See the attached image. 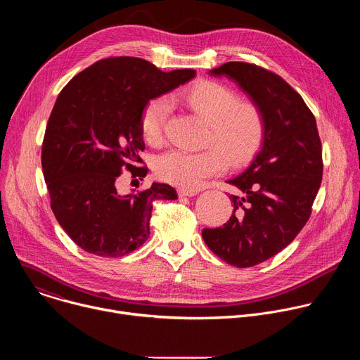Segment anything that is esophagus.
<instances>
[{
  "mask_svg": "<svg viewBox=\"0 0 360 360\" xmlns=\"http://www.w3.org/2000/svg\"><path fill=\"white\" fill-rule=\"evenodd\" d=\"M178 195H179V196H195V195H196V191L181 188V189H178Z\"/></svg>",
  "mask_w": 360,
  "mask_h": 360,
  "instance_id": "34e87169",
  "label": "esophagus"
}]
</instances>
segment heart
I'll return each instance as SVG.
<instances>
[{"label": "heart", "mask_w": 360, "mask_h": 360, "mask_svg": "<svg viewBox=\"0 0 360 360\" xmlns=\"http://www.w3.org/2000/svg\"><path fill=\"white\" fill-rule=\"evenodd\" d=\"M176 98L211 125L210 145L205 150L171 149L155 161L157 175L184 189H196L211 176L222 174L228 164L239 165L259 148L265 122L259 107L245 101L231 86L217 81H200L176 94ZM169 98L158 96L148 102L141 127L146 142L160 145L171 115Z\"/></svg>", "instance_id": "obj_1"}]
</instances>
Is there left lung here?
Returning a JSON list of instances; mask_svg holds the SVG:
<instances>
[{
    "mask_svg": "<svg viewBox=\"0 0 360 360\" xmlns=\"http://www.w3.org/2000/svg\"><path fill=\"white\" fill-rule=\"evenodd\" d=\"M210 75L236 82L264 115L259 152L245 172L226 181L238 189L229 195V221L202 231L205 243L222 261L250 268L286 248L309 219L323 174L322 143L314 114L279 75L235 61Z\"/></svg>",
    "mask_w": 360,
    "mask_h": 360,
    "instance_id": "1",
    "label": "left lung"
}]
</instances>
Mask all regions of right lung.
I'll return each instance as SVG.
<instances>
[{
    "label": "right lung",
    "mask_w": 360,
    "mask_h": 360,
    "mask_svg": "<svg viewBox=\"0 0 360 360\" xmlns=\"http://www.w3.org/2000/svg\"><path fill=\"white\" fill-rule=\"evenodd\" d=\"M193 70L164 72L149 61L112 57L75 75L60 92L49 115L41 152L42 172L58 224L85 252L118 258L149 236L152 205L176 199V191L153 182L121 195L122 168L145 178L139 157L148 102L191 81Z\"/></svg>",
    "instance_id": "obj_1"
}]
</instances>
